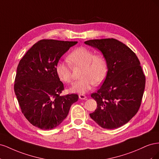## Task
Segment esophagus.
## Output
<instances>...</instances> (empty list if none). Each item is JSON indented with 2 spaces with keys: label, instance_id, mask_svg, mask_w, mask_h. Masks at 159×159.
Masks as SVG:
<instances>
[{
  "label": "esophagus",
  "instance_id": "34e87169",
  "mask_svg": "<svg viewBox=\"0 0 159 159\" xmlns=\"http://www.w3.org/2000/svg\"><path fill=\"white\" fill-rule=\"evenodd\" d=\"M79 98L81 99H86V98H87V97H86V96L84 94H80Z\"/></svg>",
  "mask_w": 159,
  "mask_h": 159
}]
</instances>
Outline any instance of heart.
<instances>
[{"label":"heart","mask_w":159,"mask_h":159,"mask_svg":"<svg viewBox=\"0 0 159 159\" xmlns=\"http://www.w3.org/2000/svg\"><path fill=\"white\" fill-rule=\"evenodd\" d=\"M67 59L73 68H81V79L72 85L70 89L72 92L85 93L95 84H100L106 77L108 61L103 54H95L92 50L81 46L71 52ZM70 65L65 61H59L55 66L57 77L66 84L71 83L74 79Z\"/></svg>","instance_id":"b5f03b06"}]
</instances>
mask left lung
I'll return each instance as SVG.
<instances>
[{
	"instance_id": "left-lung-1",
	"label": "left lung",
	"mask_w": 159,
	"mask_h": 159,
	"mask_svg": "<svg viewBox=\"0 0 159 159\" xmlns=\"http://www.w3.org/2000/svg\"><path fill=\"white\" fill-rule=\"evenodd\" d=\"M85 44L106 56L108 71L103 85L91 97L97 109L90 117L104 129H112L128 123L138 112L145 88V76L136 54L114 38L90 40Z\"/></svg>"
}]
</instances>
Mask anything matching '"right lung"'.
<instances>
[{
  "mask_svg": "<svg viewBox=\"0 0 159 159\" xmlns=\"http://www.w3.org/2000/svg\"><path fill=\"white\" fill-rule=\"evenodd\" d=\"M78 42L41 40L34 44L20 60L14 89L21 111L32 125L50 130L68 116L78 95H61L63 83L55 66L70 48Z\"/></svg>",
  "mask_w": 159,
  "mask_h": 159,
  "instance_id": "add662e5",
  "label": "right lung"
}]
</instances>
